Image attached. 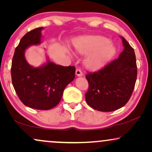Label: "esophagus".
<instances>
[{"mask_svg": "<svg viewBox=\"0 0 152 152\" xmlns=\"http://www.w3.org/2000/svg\"><path fill=\"white\" fill-rule=\"evenodd\" d=\"M76 75L79 77L83 76V72L82 70H81V69H79V68H77V69L76 70Z\"/></svg>", "mask_w": 152, "mask_h": 152, "instance_id": "obj_1", "label": "esophagus"}]
</instances>
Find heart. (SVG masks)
<instances>
[{"mask_svg":"<svg viewBox=\"0 0 152 152\" xmlns=\"http://www.w3.org/2000/svg\"><path fill=\"white\" fill-rule=\"evenodd\" d=\"M79 54L86 56L84 64L92 70L103 67L115 54V48L109 39L101 36H88L80 39L75 44Z\"/></svg>","mask_w":152,"mask_h":152,"instance_id":"b5f03b06","label":"heart"}]
</instances>
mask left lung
<instances>
[{
  "instance_id": "8db88e82",
  "label": "left lung",
  "mask_w": 152,
  "mask_h": 152,
  "mask_svg": "<svg viewBox=\"0 0 152 152\" xmlns=\"http://www.w3.org/2000/svg\"><path fill=\"white\" fill-rule=\"evenodd\" d=\"M124 50L119 57L102 69L86 75L88 89L86 102L93 109L110 112L127 103L137 78L136 55L133 48L122 37Z\"/></svg>"
}]
</instances>
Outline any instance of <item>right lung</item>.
<instances>
[{"instance_id":"right-lung-1","label":"right lung","mask_w":152,"mask_h":152,"mask_svg":"<svg viewBox=\"0 0 152 152\" xmlns=\"http://www.w3.org/2000/svg\"><path fill=\"white\" fill-rule=\"evenodd\" d=\"M43 29H34L20 39L12 59L11 75L14 90L25 105L49 110L59 104L64 89L73 81L75 67L57 65L49 59L37 68L28 63L25 51L31 45L40 44Z\"/></svg>"}]
</instances>
